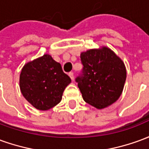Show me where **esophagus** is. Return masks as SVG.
Instances as JSON below:
<instances>
[{"label":"esophagus","instance_id":"1","mask_svg":"<svg viewBox=\"0 0 149 149\" xmlns=\"http://www.w3.org/2000/svg\"><path fill=\"white\" fill-rule=\"evenodd\" d=\"M68 76H69V77L71 78L72 80H73V79H74V77H73V72H68Z\"/></svg>","mask_w":149,"mask_h":149}]
</instances>
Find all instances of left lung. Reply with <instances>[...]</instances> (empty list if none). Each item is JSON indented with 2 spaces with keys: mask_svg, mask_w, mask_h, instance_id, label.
Returning a JSON list of instances; mask_svg holds the SVG:
<instances>
[{
  "mask_svg": "<svg viewBox=\"0 0 149 149\" xmlns=\"http://www.w3.org/2000/svg\"><path fill=\"white\" fill-rule=\"evenodd\" d=\"M83 74L76 78L86 103L102 109L120 97L127 77L124 62L106 46L81 53Z\"/></svg>",
  "mask_w": 149,
  "mask_h": 149,
  "instance_id": "8db88e82",
  "label": "left lung"
}]
</instances>
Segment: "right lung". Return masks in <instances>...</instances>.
I'll return each mask as SVG.
<instances>
[{"instance_id":"obj_1","label":"right lung","mask_w":149,"mask_h":149,"mask_svg":"<svg viewBox=\"0 0 149 149\" xmlns=\"http://www.w3.org/2000/svg\"><path fill=\"white\" fill-rule=\"evenodd\" d=\"M71 79L61 65L49 54L26 63L20 75L23 97L37 109L49 110L61 102L65 88Z\"/></svg>"}]
</instances>
